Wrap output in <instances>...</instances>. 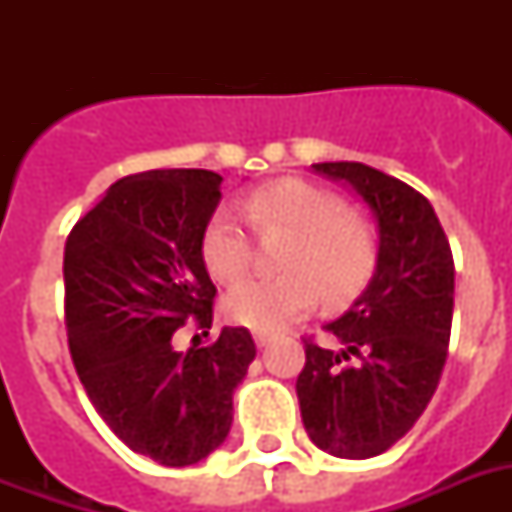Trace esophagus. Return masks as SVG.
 I'll use <instances>...</instances> for the list:
<instances>
[{"label": "esophagus", "instance_id": "obj_1", "mask_svg": "<svg viewBox=\"0 0 512 512\" xmlns=\"http://www.w3.org/2000/svg\"><path fill=\"white\" fill-rule=\"evenodd\" d=\"M273 340H276V335H273V332H268V329H257L255 332L257 348H265V345H271Z\"/></svg>", "mask_w": 512, "mask_h": 512}]
</instances>
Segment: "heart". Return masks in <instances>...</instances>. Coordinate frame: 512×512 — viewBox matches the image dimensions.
I'll return each instance as SVG.
<instances>
[{
	"label": "heart",
	"mask_w": 512,
	"mask_h": 512,
	"mask_svg": "<svg viewBox=\"0 0 512 512\" xmlns=\"http://www.w3.org/2000/svg\"><path fill=\"white\" fill-rule=\"evenodd\" d=\"M241 212L252 231H284L279 276L241 281L225 297L228 319L249 329H276L327 303H348L369 284L380 244L372 223L345 209L329 188L308 180H276L247 193ZM207 271L233 284L249 271L252 239L233 209H217L201 239Z\"/></svg>",
	"instance_id": "heart-1"
}]
</instances>
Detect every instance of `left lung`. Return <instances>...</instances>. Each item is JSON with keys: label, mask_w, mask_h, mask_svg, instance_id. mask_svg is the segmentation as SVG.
I'll use <instances>...</instances> for the list:
<instances>
[{"label": "left lung", "mask_w": 512, "mask_h": 512, "mask_svg": "<svg viewBox=\"0 0 512 512\" xmlns=\"http://www.w3.org/2000/svg\"><path fill=\"white\" fill-rule=\"evenodd\" d=\"M313 170L348 183L369 204L380 257L364 295L324 327L340 350L305 340L297 398L313 444L342 460H366L404 438L436 393L452 332V249L412 185L361 162Z\"/></svg>", "instance_id": "obj_1"}]
</instances>
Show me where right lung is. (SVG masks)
Instances as JSON below:
<instances>
[{"instance_id":"right-lung-1","label":"right lung","mask_w":512,"mask_h":512,"mask_svg":"<svg viewBox=\"0 0 512 512\" xmlns=\"http://www.w3.org/2000/svg\"><path fill=\"white\" fill-rule=\"evenodd\" d=\"M220 183L209 170L122 177L74 225L63 255L76 374L108 428L167 468L223 444L233 390L257 353L244 327H223L207 348H172L188 319L212 327L217 289L201 239Z\"/></svg>"}]
</instances>
